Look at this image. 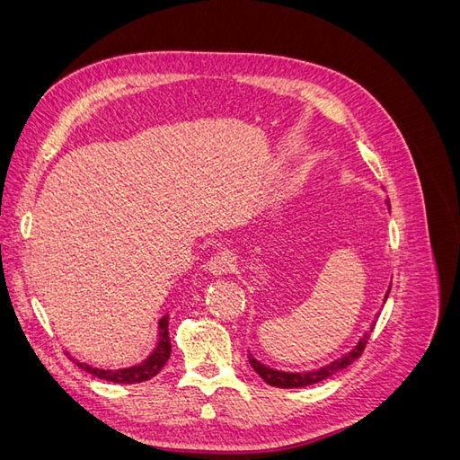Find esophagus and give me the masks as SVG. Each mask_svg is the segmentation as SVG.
Returning <instances> with one entry per match:
<instances>
[{
	"mask_svg": "<svg viewBox=\"0 0 460 460\" xmlns=\"http://www.w3.org/2000/svg\"><path fill=\"white\" fill-rule=\"evenodd\" d=\"M234 267H235V259L230 252H218L207 261V269L213 274H226L234 270Z\"/></svg>",
	"mask_w": 460,
	"mask_h": 460,
	"instance_id": "esophagus-1",
	"label": "esophagus"
}]
</instances>
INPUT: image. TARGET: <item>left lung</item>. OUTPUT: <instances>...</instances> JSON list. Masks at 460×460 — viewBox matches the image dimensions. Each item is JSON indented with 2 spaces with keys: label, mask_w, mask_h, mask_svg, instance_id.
Masks as SVG:
<instances>
[{
  "label": "left lung",
  "mask_w": 460,
  "mask_h": 460,
  "mask_svg": "<svg viewBox=\"0 0 460 460\" xmlns=\"http://www.w3.org/2000/svg\"><path fill=\"white\" fill-rule=\"evenodd\" d=\"M387 207H389V203H387ZM387 296H389V289H387V294H385V299H387ZM372 330H374V324H372V328L365 333V336L360 338V341L353 347V349H351L349 353L340 357V358H336V360H333V363H330V365H326V367H323V368L313 370V372H282V370H274V368H270V367L261 365L259 360L253 358L252 355H249V365L253 367V370L261 376V378H262L264 382H267L269 385H274V387L289 389V387L313 385V384H316V382H323V380L330 378L332 374H336V372L347 368V367H349V365L353 363V360H357L360 355H363L365 347H367V343H368V340H370V332H372Z\"/></svg>",
  "instance_id": "obj_1"
}]
</instances>
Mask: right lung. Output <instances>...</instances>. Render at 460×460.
Masks as SVG:
<instances>
[{
    "label": "right lung",
    "mask_w": 460,
    "mask_h": 460,
    "mask_svg": "<svg viewBox=\"0 0 460 460\" xmlns=\"http://www.w3.org/2000/svg\"><path fill=\"white\" fill-rule=\"evenodd\" d=\"M159 345L157 349L149 355L142 365L132 367V368H122V370H102V368H93L86 363H75L82 368L90 372L95 378H102L107 382H115V384H140L146 380H151L153 376L159 374L161 368L166 365V360L171 357V338H169V318H161L159 323Z\"/></svg>",
    "instance_id": "obj_1"
}]
</instances>
